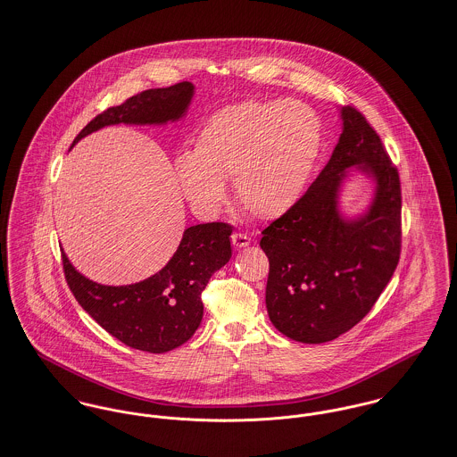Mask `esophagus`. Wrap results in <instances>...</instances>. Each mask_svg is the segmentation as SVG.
Returning a JSON list of instances; mask_svg holds the SVG:
<instances>
[{
  "label": "esophagus",
  "instance_id": "esophagus-1",
  "mask_svg": "<svg viewBox=\"0 0 457 457\" xmlns=\"http://www.w3.org/2000/svg\"><path fill=\"white\" fill-rule=\"evenodd\" d=\"M231 242H233V245L237 249H242V247H247L251 244V238L245 233H233L231 235Z\"/></svg>",
  "mask_w": 457,
  "mask_h": 457
}]
</instances>
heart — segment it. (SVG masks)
Instances as JSON below:
<instances>
[{
	"instance_id": "1",
	"label": "heart",
	"mask_w": 457,
	"mask_h": 457,
	"mask_svg": "<svg viewBox=\"0 0 457 457\" xmlns=\"http://www.w3.org/2000/svg\"><path fill=\"white\" fill-rule=\"evenodd\" d=\"M320 143V121L307 105L245 100L204 121L194 152L179 155L175 171L185 199L201 215L217 213L224 182L231 180L242 210L272 219L296 201Z\"/></svg>"
}]
</instances>
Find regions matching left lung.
Masks as SVG:
<instances>
[{"label": "left lung", "instance_id": "1", "mask_svg": "<svg viewBox=\"0 0 457 457\" xmlns=\"http://www.w3.org/2000/svg\"><path fill=\"white\" fill-rule=\"evenodd\" d=\"M341 116L343 134L330 161L260 240L270 263V321L305 345L332 341L362 321L401 256L397 168L359 109L348 105ZM352 165L377 179L373 204L359 221H345L337 212V190Z\"/></svg>", "mask_w": 457, "mask_h": 457}]
</instances>
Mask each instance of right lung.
Masks as SVG:
<instances>
[{
	"mask_svg": "<svg viewBox=\"0 0 457 457\" xmlns=\"http://www.w3.org/2000/svg\"><path fill=\"white\" fill-rule=\"evenodd\" d=\"M194 87L187 81L168 88H152L127 98L123 104L96 114L78 134L72 146L85 136L116 123H166L182 118ZM226 222L190 226L182 242L159 272L129 286H104L79 274L62 253L67 284L79 305L112 337L123 345L166 353L187 343L203 320L201 293L210 277L231 258Z\"/></svg>",
	"mask_w": 457,
	"mask_h": 457,
	"instance_id": "add662e5",
	"label": "right lung"
}]
</instances>
